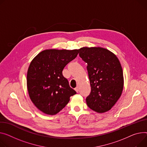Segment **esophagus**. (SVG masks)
Masks as SVG:
<instances>
[{
  "label": "esophagus",
  "instance_id": "obj_1",
  "mask_svg": "<svg viewBox=\"0 0 147 147\" xmlns=\"http://www.w3.org/2000/svg\"><path fill=\"white\" fill-rule=\"evenodd\" d=\"M74 90H75V91L77 92V93H78L79 92V87H76L75 89H74Z\"/></svg>",
  "mask_w": 147,
  "mask_h": 147
}]
</instances>
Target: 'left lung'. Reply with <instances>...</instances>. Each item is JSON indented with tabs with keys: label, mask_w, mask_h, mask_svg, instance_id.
Returning a JSON list of instances; mask_svg holds the SVG:
<instances>
[{
	"label": "left lung",
	"mask_w": 147,
	"mask_h": 147,
	"mask_svg": "<svg viewBox=\"0 0 147 147\" xmlns=\"http://www.w3.org/2000/svg\"><path fill=\"white\" fill-rule=\"evenodd\" d=\"M79 55L87 64L91 92L87 106L97 113L111 109L121 97L123 88V70L118 57L102 47H83Z\"/></svg>",
	"instance_id": "left-lung-1"
}]
</instances>
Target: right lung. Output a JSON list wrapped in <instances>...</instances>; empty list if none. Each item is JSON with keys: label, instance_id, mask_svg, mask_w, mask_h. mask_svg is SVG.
Segmentation results:
<instances>
[{"label": "right lung", "instance_id": "add662e5", "mask_svg": "<svg viewBox=\"0 0 147 147\" xmlns=\"http://www.w3.org/2000/svg\"><path fill=\"white\" fill-rule=\"evenodd\" d=\"M79 50H45L29 64L27 88L32 103L43 113L54 115L61 111L76 94L62 71L74 60Z\"/></svg>", "mask_w": 147, "mask_h": 147}]
</instances>
